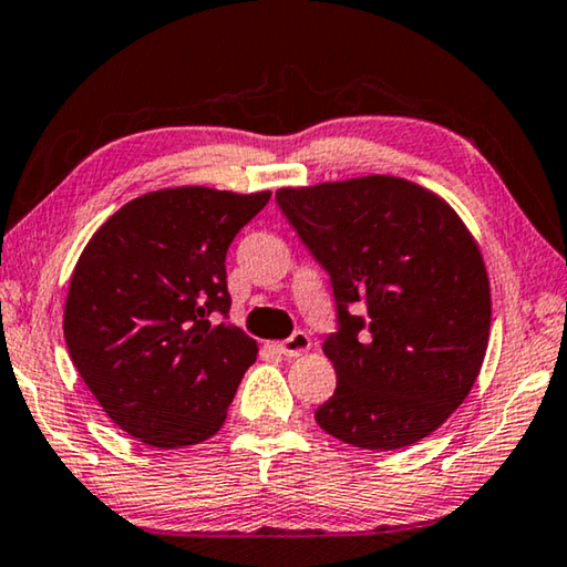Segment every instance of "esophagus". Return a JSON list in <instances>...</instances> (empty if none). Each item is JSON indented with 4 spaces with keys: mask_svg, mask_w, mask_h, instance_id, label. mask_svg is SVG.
<instances>
[{
    "mask_svg": "<svg viewBox=\"0 0 567 567\" xmlns=\"http://www.w3.org/2000/svg\"><path fill=\"white\" fill-rule=\"evenodd\" d=\"M310 346H312L310 336H308V332L300 330V332H295L292 338L282 340V343L277 346V350H280V353L287 355V358H298V355H302V353H308Z\"/></svg>",
    "mask_w": 567,
    "mask_h": 567,
    "instance_id": "1",
    "label": "esophagus"
}]
</instances>
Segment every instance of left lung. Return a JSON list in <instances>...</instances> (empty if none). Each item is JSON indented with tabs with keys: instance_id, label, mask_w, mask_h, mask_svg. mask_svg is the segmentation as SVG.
Segmentation results:
<instances>
[{
	"instance_id": "left-lung-1",
	"label": "left lung",
	"mask_w": 567,
	"mask_h": 567,
	"mask_svg": "<svg viewBox=\"0 0 567 567\" xmlns=\"http://www.w3.org/2000/svg\"><path fill=\"white\" fill-rule=\"evenodd\" d=\"M275 199L336 295L338 332L322 350L338 385L320 429L373 452L421 442L470 396L487 353L477 239L442 196L399 176L285 186Z\"/></svg>"
}]
</instances>
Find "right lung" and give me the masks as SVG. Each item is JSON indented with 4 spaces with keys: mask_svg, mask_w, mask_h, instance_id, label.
<instances>
[{
    "mask_svg": "<svg viewBox=\"0 0 567 567\" xmlns=\"http://www.w3.org/2000/svg\"><path fill=\"white\" fill-rule=\"evenodd\" d=\"M269 192L158 188L121 206L80 255L62 316L70 358L125 434L156 449L221 429L257 343L229 322L227 249Z\"/></svg>",
    "mask_w": 567,
    "mask_h": 567,
    "instance_id": "1",
    "label": "right lung"
}]
</instances>
